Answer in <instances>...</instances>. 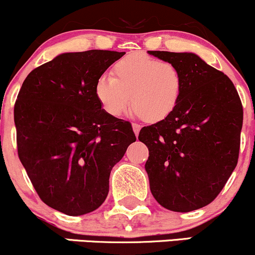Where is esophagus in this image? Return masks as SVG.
Wrapping results in <instances>:
<instances>
[{
    "label": "esophagus",
    "mask_w": 255,
    "mask_h": 255,
    "mask_svg": "<svg viewBox=\"0 0 255 255\" xmlns=\"http://www.w3.org/2000/svg\"><path fill=\"white\" fill-rule=\"evenodd\" d=\"M132 130H133V132H135V135L138 136L139 130H141V127H139L138 124H132Z\"/></svg>",
    "instance_id": "34e87169"
}]
</instances>
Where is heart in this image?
<instances>
[{
    "label": "heart",
    "mask_w": 255,
    "mask_h": 255,
    "mask_svg": "<svg viewBox=\"0 0 255 255\" xmlns=\"http://www.w3.org/2000/svg\"><path fill=\"white\" fill-rule=\"evenodd\" d=\"M183 89L185 78L176 65L131 53L114 64L113 76L97 79L95 95L109 117H122L131 100L133 114L155 124L176 111Z\"/></svg>",
    "instance_id": "heart-1"
}]
</instances>
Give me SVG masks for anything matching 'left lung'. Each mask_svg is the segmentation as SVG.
I'll list each match as a JSON object with an SVG mask.
<instances>
[{"mask_svg":"<svg viewBox=\"0 0 255 255\" xmlns=\"http://www.w3.org/2000/svg\"><path fill=\"white\" fill-rule=\"evenodd\" d=\"M149 54L175 64L185 78L176 111L139 131L149 150L144 168L150 192L166 209L192 212L212 203L236 168L242 103L232 81L197 54Z\"/></svg>","mask_w":255,"mask_h":255,"instance_id":"1","label":"left lung"}]
</instances>
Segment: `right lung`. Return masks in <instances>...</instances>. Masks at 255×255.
I'll return each instance as SVG.
<instances>
[{"label":"right lung","instance_id":"obj_1","mask_svg":"<svg viewBox=\"0 0 255 255\" xmlns=\"http://www.w3.org/2000/svg\"><path fill=\"white\" fill-rule=\"evenodd\" d=\"M125 52L62 53L35 68L14 105L18 155L43 203L70 216L101 207L109 175L136 141L95 95L97 79Z\"/></svg>","mask_w":255,"mask_h":255}]
</instances>
